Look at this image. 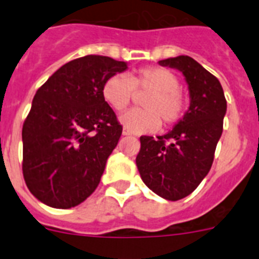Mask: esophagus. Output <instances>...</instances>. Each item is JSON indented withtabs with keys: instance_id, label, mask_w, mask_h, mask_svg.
<instances>
[{
	"instance_id": "1",
	"label": "esophagus",
	"mask_w": 259,
	"mask_h": 259,
	"mask_svg": "<svg viewBox=\"0 0 259 259\" xmlns=\"http://www.w3.org/2000/svg\"><path fill=\"white\" fill-rule=\"evenodd\" d=\"M122 134H123V136H130V135H131V132L127 131V130H125V128H124V130H123Z\"/></svg>"
}]
</instances>
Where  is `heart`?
Masks as SVG:
<instances>
[{"mask_svg":"<svg viewBox=\"0 0 259 259\" xmlns=\"http://www.w3.org/2000/svg\"><path fill=\"white\" fill-rule=\"evenodd\" d=\"M139 93L144 97V109H132L119 120L131 134H148L159 124L170 125L178 122L184 111V100L180 93V81L172 71L163 67H144L130 79L124 75H113L104 83L102 96L115 111H122Z\"/></svg>","mask_w":259,"mask_h":259,"instance_id":"heart-1","label":"heart"}]
</instances>
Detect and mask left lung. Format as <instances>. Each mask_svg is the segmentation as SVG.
Here are the masks:
<instances>
[{
	"label": "left lung",
	"mask_w": 259,
	"mask_h": 259,
	"mask_svg": "<svg viewBox=\"0 0 259 259\" xmlns=\"http://www.w3.org/2000/svg\"><path fill=\"white\" fill-rule=\"evenodd\" d=\"M180 71L188 85L189 107L163 136H141L137 170L159 197L178 201L197 188L209 174L223 132L227 101L219 80L188 56L158 62Z\"/></svg>",
	"instance_id": "8db88e82"
}]
</instances>
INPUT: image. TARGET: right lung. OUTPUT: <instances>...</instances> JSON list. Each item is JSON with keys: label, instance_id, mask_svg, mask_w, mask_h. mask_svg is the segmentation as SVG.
<instances>
[{"label": "right lung", "instance_id": "1", "mask_svg": "<svg viewBox=\"0 0 259 259\" xmlns=\"http://www.w3.org/2000/svg\"><path fill=\"white\" fill-rule=\"evenodd\" d=\"M127 62L89 54L54 72L36 92L23 124V176L38 201L70 209L97 188L122 125L102 96Z\"/></svg>", "mask_w": 259, "mask_h": 259}]
</instances>
